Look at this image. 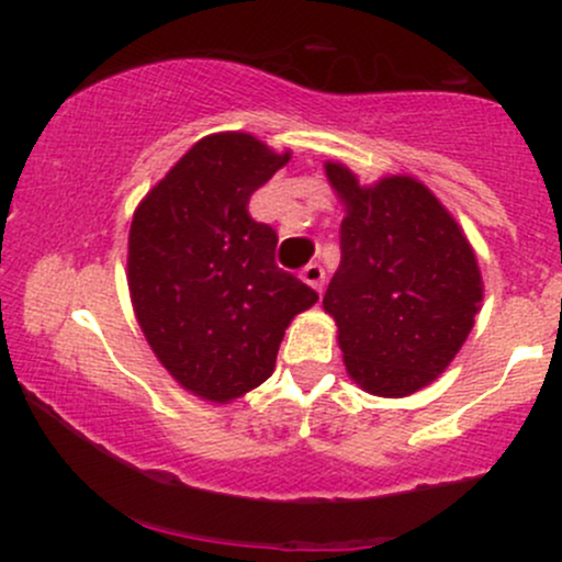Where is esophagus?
Listing matches in <instances>:
<instances>
[{
  "mask_svg": "<svg viewBox=\"0 0 562 562\" xmlns=\"http://www.w3.org/2000/svg\"><path fill=\"white\" fill-rule=\"evenodd\" d=\"M301 277H303V282H308V285L317 288L322 293V288H325V269H322L319 263H308V267H303Z\"/></svg>",
  "mask_w": 562,
  "mask_h": 562,
  "instance_id": "esophagus-1",
  "label": "esophagus"
}]
</instances>
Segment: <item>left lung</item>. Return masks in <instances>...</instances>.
<instances>
[{
    "mask_svg": "<svg viewBox=\"0 0 562 562\" xmlns=\"http://www.w3.org/2000/svg\"><path fill=\"white\" fill-rule=\"evenodd\" d=\"M325 171L346 203L340 267L322 301L346 370L375 396H409L447 370L473 330L483 299L475 254L415 179L359 187L346 166Z\"/></svg>",
    "mask_w": 562,
    "mask_h": 562,
    "instance_id": "8db88e82",
    "label": "left lung"
}]
</instances>
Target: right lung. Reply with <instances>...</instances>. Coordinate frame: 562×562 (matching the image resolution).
Masks as SVG:
<instances>
[{"label":"right lung","instance_id":"add662e5","mask_svg":"<svg viewBox=\"0 0 562 562\" xmlns=\"http://www.w3.org/2000/svg\"><path fill=\"white\" fill-rule=\"evenodd\" d=\"M288 158L250 134H214L134 214L128 290L139 327L160 364L209 402L272 375L290 319L319 299L277 267V232L248 211Z\"/></svg>","mask_w":562,"mask_h":562}]
</instances>
